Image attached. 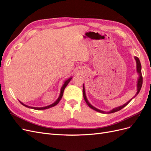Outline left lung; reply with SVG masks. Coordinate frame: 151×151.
<instances>
[{"label": "left lung", "instance_id": "obj_1", "mask_svg": "<svg viewBox=\"0 0 151 151\" xmlns=\"http://www.w3.org/2000/svg\"><path fill=\"white\" fill-rule=\"evenodd\" d=\"M135 59L136 62H137V72L139 73V77L138 83H137V92L136 94L135 95V96H136L137 95V94H139V93L140 92V89H141V88H142V86L143 79H142V72H141V64H140V62L139 59L138 57H135ZM83 96H84L85 101L86 102L87 104H88V106H89L91 108L93 109L94 110L96 111H98V112H100V113H106V112L104 111L99 110V109H97V108H96L95 107H94L93 106H92V105H91V104L88 102V99H87L86 96L84 85H83ZM135 96H134V97H135ZM132 99H133V98H132ZM132 99H131V100H132ZM131 100H130V101H129L127 103H126L125 104H123V106H119V107H117V108H115V109H112V110H111V111H109V113H114V112H116V111H120V109H122V108H123L125 106H126L131 101Z\"/></svg>", "mask_w": 151, "mask_h": 151}]
</instances>
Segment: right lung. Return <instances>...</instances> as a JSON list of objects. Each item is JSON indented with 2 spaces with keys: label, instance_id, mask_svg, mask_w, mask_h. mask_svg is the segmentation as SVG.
Instances as JSON below:
<instances>
[{
  "label": "right lung",
  "instance_id": "obj_1",
  "mask_svg": "<svg viewBox=\"0 0 151 151\" xmlns=\"http://www.w3.org/2000/svg\"><path fill=\"white\" fill-rule=\"evenodd\" d=\"M72 79V78H70V79H68V80H67L65 83H64V84H63V85L62 86V89H61V92H60V96H59V98H58V99L57 100V101L55 102L54 103H53L52 104H50V105H49V106H45V107H42V108H35V107H31V106H27V105H26V104H23L22 103H21V101H19L20 103H21V104H22V105H23V106H26V107H28V108H32V109H37V110H40V109H48V108H51V107H53V106H55V105H57L58 103H59V101H60V99H62V96H63V91H64V89H65V88H66V86H67V84H68V83H69V82L70 81V80Z\"/></svg>",
  "mask_w": 151,
  "mask_h": 151
}]
</instances>
